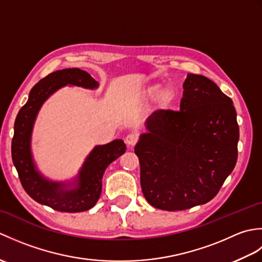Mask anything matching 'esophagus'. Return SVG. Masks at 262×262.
Wrapping results in <instances>:
<instances>
[{"mask_svg":"<svg viewBox=\"0 0 262 262\" xmlns=\"http://www.w3.org/2000/svg\"><path fill=\"white\" fill-rule=\"evenodd\" d=\"M138 141V136L136 134H134V133H132V134H128L125 138V142L128 146H134L135 144L137 143Z\"/></svg>","mask_w":262,"mask_h":262,"instance_id":"esophagus-1","label":"esophagus"}]
</instances>
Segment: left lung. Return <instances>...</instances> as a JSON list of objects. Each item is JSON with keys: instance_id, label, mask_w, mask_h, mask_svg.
<instances>
[{"instance_id": "left-lung-1", "label": "left lung", "mask_w": 262, "mask_h": 262, "mask_svg": "<svg viewBox=\"0 0 262 262\" xmlns=\"http://www.w3.org/2000/svg\"><path fill=\"white\" fill-rule=\"evenodd\" d=\"M135 146L144 197L153 207L185 210L208 203L237 160L231 98L208 77L188 74L180 110L155 111Z\"/></svg>"}]
</instances>
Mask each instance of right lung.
<instances>
[{
	"label": "right lung",
	"mask_w": 262,
	"mask_h": 262,
	"mask_svg": "<svg viewBox=\"0 0 262 262\" xmlns=\"http://www.w3.org/2000/svg\"><path fill=\"white\" fill-rule=\"evenodd\" d=\"M66 84L93 89L98 86V82L88 72L80 69L53 72L39 81L31 89L29 99L15 118L11 154L21 185L33 200L58 211L79 213L92 208L97 204L101 193L104 170L125 153L126 145L121 140H116L94 147L82 166L76 187L70 190L65 189V183L51 182L38 173L30 152L33 121L43 101Z\"/></svg>",
	"instance_id": "add662e5"
}]
</instances>
